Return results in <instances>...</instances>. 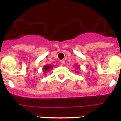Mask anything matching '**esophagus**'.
<instances>
[{"label":"esophagus","mask_w":121,"mask_h":121,"mask_svg":"<svg viewBox=\"0 0 121 121\" xmlns=\"http://www.w3.org/2000/svg\"><path fill=\"white\" fill-rule=\"evenodd\" d=\"M61 63V65H63L65 63V60H61L60 61Z\"/></svg>","instance_id":"34e87169"}]
</instances>
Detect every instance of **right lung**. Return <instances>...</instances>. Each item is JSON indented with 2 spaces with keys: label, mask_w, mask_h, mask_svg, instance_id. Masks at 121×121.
<instances>
[{
  "label": "right lung",
  "mask_w": 121,
  "mask_h": 121,
  "mask_svg": "<svg viewBox=\"0 0 121 121\" xmlns=\"http://www.w3.org/2000/svg\"><path fill=\"white\" fill-rule=\"evenodd\" d=\"M51 68H52V66H51L50 65H45L43 68L44 72H45V71H48V70L51 69Z\"/></svg>",
  "instance_id": "1"
}]
</instances>
